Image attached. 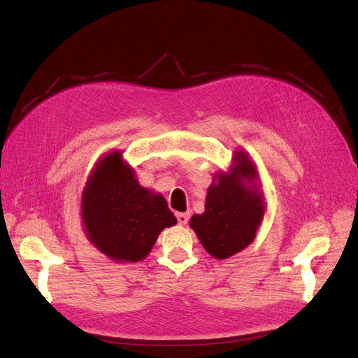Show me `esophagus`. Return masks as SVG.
Listing matches in <instances>:
<instances>
[{
    "mask_svg": "<svg viewBox=\"0 0 358 358\" xmlns=\"http://www.w3.org/2000/svg\"><path fill=\"white\" fill-rule=\"evenodd\" d=\"M176 218H178V222H179L180 225H185V224L188 222V220H189V213H183V212H180V213H178V215H176Z\"/></svg>",
    "mask_w": 358,
    "mask_h": 358,
    "instance_id": "obj_1",
    "label": "esophagus"
}]
</instances>
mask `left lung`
I'll return each mask as SVG.
<instances>
[{
	"instance_id": "left-lung-1",
	"label": "left lung",
	"mask_w": 358,
	"mask_h": 358,
	"mask_svg": "<svg viewBox=\"0 0 358 358\" xmlns=\"http://www.w3.org/2000/svg\"><path fill=\"white\" fill-rule=\"evenodd\" d=\"M266 210L258 171L245 149H236L229 171L216 173L208 188L204 212L189 227L216 259L243 251L255 239Z\"/></svg>"
}]
</instances>
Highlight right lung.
<instances>
[{"label": "right lung", "instance_id": "obj_1", "mask_svg": "<svg viewBox=\"0 0 358 358\" xmlns=\"http://www.w3.org/2000/svg\"><path fill=\"white\" fill-rule=\"evenodd\" d=\"M80 215L88 241L116 263H138L159 233L178 221L166 199L140 185L121 150L95 162L82 192Z\"/></svg>", "mask_w": 358, "mask_h": 358}]
</instances>
